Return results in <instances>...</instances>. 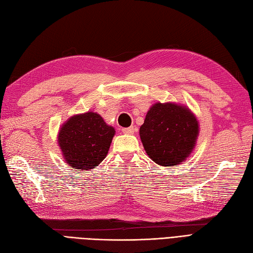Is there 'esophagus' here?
Masks as SVG:
<instances>
[{"instance_id":"obj_1","label":"esophagus","mask_w":253,"mask_h":253,"mask_svg":"<svg viewBox=\"0 0 253 253\" xmlns=\"http://www.w3.org/2000/svg\"><path fill=\"white\" fill-rule=\"evenodd\" d=\"M135 130H136V128L134 127V126H130V127H126V128H123L122 132L125 133V134H133L134 132H135Z\"/></svg>"}]
</instances>
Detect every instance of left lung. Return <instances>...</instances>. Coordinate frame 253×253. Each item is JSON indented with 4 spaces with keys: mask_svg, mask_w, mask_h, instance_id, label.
<instances>
[{
    "mask_svg": "<svg viewBox=\"0 0 253 253\" xmlns=\"http://www.w3.org/2000/svg\"><path fill=\"white\" fill-rule=\"evenodd\" d=\"M198 135V119L187 106L177 103H155L139 127L146 154L164 167L186 160L196 147Z\"/></svg>",
    "mask_w": 253,
    "mask_h": 253,
    "instance_id": "obj_1",
    "label": "left lung"
}]
</instances>
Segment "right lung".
Returning <instances> with one entry per match:
<instances>
[{"instance_id": "right-lung-1", "label": "right lung", "mask_w": 253, "mask_h": 253, "mask_svg": "<svg viewBox=\"0 0 253 253\" xmlns=\"http://www.w3.org/2000/svg\"><path fill=\"white\" fill-rule=\"evenodd\" d=\"M116 134L97 112L87 111L71 116L61 125L57 144L69 167L81 170L95 169L108 154Z\"/></svg>"}]
</instances>
